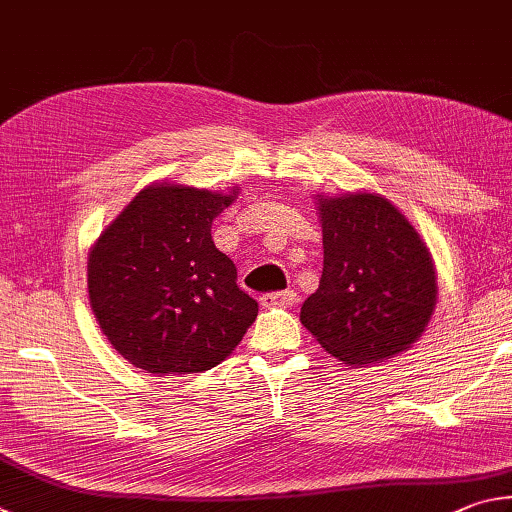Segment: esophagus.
<instances>
[{
    "label": "esophagus",
    "instance_id": "1",
    "mask_svg": "<svg viewBox=\"0 0 512 512\" xmlns=\"http://www.w3.org/2000/svg\"><path fill=\"white\" fill-rule=\"evenodd\" d=\"M297 301V292L294 290H283V292H270L261 297V306L265 308H288Z\"/></svg>",
    "mask_w": 512,
    "mask_h": 512
}]
</instances>
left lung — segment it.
I'll return each instance as SVG.
<instances>
[{"mask_svg":"<svg viewBox=\"0 0 512 512\" xmlns=\"http://www.w3.org/2000/svg\"><path fill=\"white\" fill-rule=\"evenodd\" d=\"M315 200L324 272L301 306V324L326 353L357 369L409 351L438 301L427 242L380 193H317Z\"/></svg>","mask_w":512,"mask_h":512,"instance_id":"8db88e82","label":"left lung"}]
</instances>
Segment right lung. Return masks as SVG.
I'll use <instances>...</instances> for the list:
<instances>
[{
  "label": "right lung",
  "instance_id": "1",
  "mask_svg": "<svg viewBox=\"0 0 512 512\" xmlns=\"http://www.w3.org/2000/svg\"><path fill=\"white\" fill-rule=\"evenodd\" d=\"M238 193L152 182L89 249V306L137 369L159 378L209 371L254 324L258 303L211 238L213 220Z\"/></svg>",
  "mask_w": 512,
  "mask_h": 512
}]
</instances>
